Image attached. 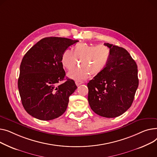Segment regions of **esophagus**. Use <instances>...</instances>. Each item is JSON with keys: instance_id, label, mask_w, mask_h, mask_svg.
<instances>
[{"instance_id": "1", "label": "esophagus", "mask_w": 157, "mask_h": 157, "mask_svg": "<svg viewBox=\"0 0 157 157\" xmlns=\"http://www.w3.org/2000/svg\"><path fill=\"white\" fill-rule=\"evenodd\" d=\"M83 82L82 81H81V80H76L75 81V84H76V85L77 86H79L80 85H81L82 84H83Z\"/></svg>"}]
</instances>
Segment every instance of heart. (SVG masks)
Instances as JSON below:
<instances>
[{
  "label": "heart",
  "mask_w": 157,
  "mask_h": 157,
  "mask_svg": "<svg viewBox=\"0 0 157 157\" xmlns=\"http://www.w3.org/2000/svg\"><path fill=\"white\" fill-rule=\"evenodd\" d=\"M110 56V51L104 45H94L86 43L76 45L73 51L67 49L62 54L61 63L67 70L74 68L78 63L81 67L68 72V76L74 80H83L89 76L97 75L106 67Z\"/></svg>",
  "instance_id": "heart-1"
}]
</instances>
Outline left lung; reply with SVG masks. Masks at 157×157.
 <instances>
[{"label": "left lung", "instance_id": "1", "mask_svg": "<svg viewBox=\"0 0 157 157\" xmlns=\"http://www.w3.org/2000/svg\"><path fill=\"white\" fill-rule=\"evenodd\" d=\"M110 56L106 67L87 84L88 101L96 114L115 118L131 107L139 85L137 66L123 48L109 43Z\"/></svg>", "mask_w": 157, "mask_h": 157}]
</instances>
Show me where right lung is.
I'll use <instances>...</instances> for the list:
<instances>
[{
    "mask_svg": "<svg viewBox=\"0 0 157 157\" xmlns=\"http://www.w3.org/2000/svg\"><path fill=\"white\" fill-rule=\"evenodd\" d=\"M78 40L51 36L41 39L24 56L17 86L22 105L31 116L51 121L63 115L69 97L77 89L74 80L65 77L62 54Z\"/></svg>",
    "mask_w": 157,
    "mask_h": 157,
    "instance_id": "right-lung-1",
    "label": "right lung"
}]
</instances>
